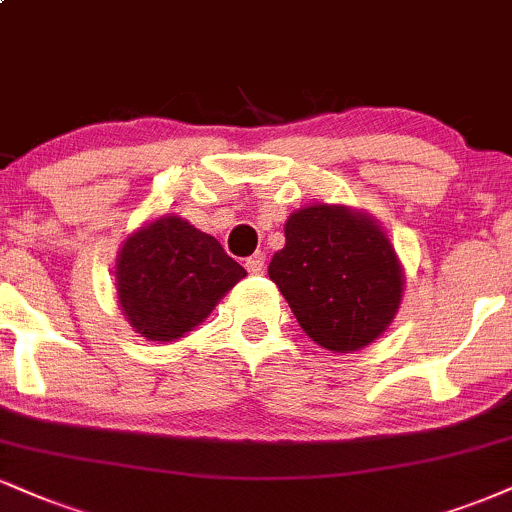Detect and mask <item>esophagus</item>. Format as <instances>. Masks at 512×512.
Wrapping results in <instances>:
<instances>
[{"label": "esophagus", "mask_w": 512, "mask_h": 512, "mask_svg": "<svg viewBox=\"0 0 512 512\" xmlns=\"http://www.w3.org/2000/svg\"><path fill=\"white\" fill-rule=\"evenodd\" d=\"M245 269H248L250 274H260L264 269V255H262V252H255V255H250L248 260H245Z\"/></svg>", "instance_id": "esophagus-1"}]
</instances>
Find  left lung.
<instances>
[{
	"instance_id": "1",
	"label": "left lung",
	"mask_w": 512,
	"mask_h": 512,
	"mask_svg": "<svg viewBox=\"0 0 512 512\" xmlns=\"http://www.w3.org/2000/svg\"><path fill=\"white\" fill-rule=\"evenodd\" d=\"M269 279L305 334L334 353L369 346L403 298V269L391 240L377 221L343 205L293 212Z\"/></svg>"
}]
</instances>
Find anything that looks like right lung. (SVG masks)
Returning <instances> with one entry per match:
<instances>
[{
	"instance_id": "obj_1",
	"label": "right lung",
	"mask_w": 512,
	"mask_h": 512,
	"mask_svg": "<svg viewBox=\"0 0 512 512\" xmlns=\"http://www.w3.org/2000/svg\"><path fill=\"white\" fill-rule=\"evenodd\" d=\"M245 276L219 240L164 214L123 240L116 295L128 324L147 341H176L205 322Z\"/></svg>"
}]
</instances>
